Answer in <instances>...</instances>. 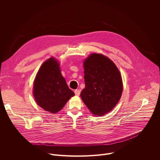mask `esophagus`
Listing matches in <instances>:
<instances>
[{
    "mask_svg": "<svg viewBox=\"0 0 160 160\" xmlns=\"http://www.w3.org/2000/svg\"><path fill=\"white\" fill-rule=\"evenodd\" d=\"M75 95L76 96H80V90H75Z\"/></svg>",
    "mask_w": 160,
    "mask_h": 160,
    "instance_id": "esophagus-1",
    "label": "esophagus"
}]
</instances>
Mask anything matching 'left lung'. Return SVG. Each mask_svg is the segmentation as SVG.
<instances>
[{
  "label": "left lung",
  "instance_id": "1",
  "mask_svg": "<svg viewBox=\"0 0 160 160\" xmlns=\"http://www.w3.org/2000/svg\"><path fill=\"white\" fill-rule=\"evenodd\" d=\"M85 88L80 96L93 115L102 116L120 101L123 82L118 68L110 59L91 54L83 62Z\"/></svg>",
  "mask_w": 160,
  "mask_h": 160
}]
</instances>
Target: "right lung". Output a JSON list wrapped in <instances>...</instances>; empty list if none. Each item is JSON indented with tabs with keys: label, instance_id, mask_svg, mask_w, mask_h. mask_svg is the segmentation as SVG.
I'll return each mask as SVG.
<instances>
[{
	"label": "right lung",
	"instance_id": "right-lung-1",
	"mask_svg": "<svg viewBox=\"0 0 160 160\" xmlns=\"http://www.w3.org/2000/svg\"><path fill=\"white\" fill-rule=\"evenodd\" d=\"M33 93L37 104L53 114L59 111L75 96L61 75L58 61L54 58L40 66L34 80Z\"/></svg>",
	"mask_w": 160,
	"mask_h": 160
}]
</instances>
